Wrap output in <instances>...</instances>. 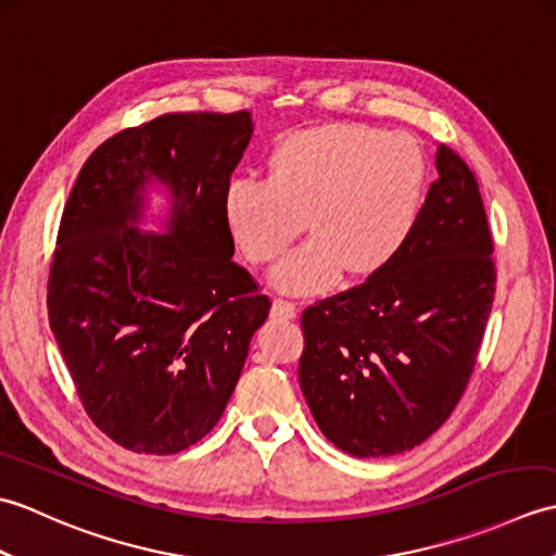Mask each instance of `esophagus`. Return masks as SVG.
<instances>
[{
  "label": "esophagus",
  "mask_w": 556,
  "mask_h": 556,
  "mask_svg": "<svg viewBox=\"0 0 556 556\" xmlns=\"http://www.w3.org/2000/svg\"><path fill=\"white\" fill-rule=\"evenodd\" d=\"M271 315H275V317H281V320H293V317L299 315V311H296V303L285 301V299H277L275 303H271Z\"/></svg>",
  "instance_id": "34e87169"
}]
</instances>
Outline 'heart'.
I'll return each instance as SVG.
<instances>
[{"instance_id": "b5f03b06", "label": "heart", "mask_w": 556, "mask_h": 556, "mask_svg": "<svg viewBox=\"0 0 556 556\" xmlns=\"http://www.w3.org/2000/svg\"><path fill=\"white\" fill-rule=\"evenodd\" d=\"M425 160L404 134L337 124L287 136L269 157L267 179H236L224 219L253 265H269L299 239L271 285L320 293L346 279L380 275L401 253L418 215Z\"/></svg>"}]
</instances>
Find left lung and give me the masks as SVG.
Segmentation results:
<instances>
[{"label":"left lung","mask_w":556,"mask_h":556,"mask_svg":"<svg viewBox=\"0 0 556 556\" xmlns=\"http://www.w3.org/2000/svg\"><path fill=\"white\" fill-rule=\"evenodd\" d=\"M401 253L301 315L299 382L317 428L358 458L394 456L442 428L473 375L497 267L476 174L452 148Z\"/></svg>","instance_id":"8db88e82"}]
</instances>
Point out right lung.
I'll return each mask as SVG.
<instances>
[{"mask_svg":"<svg viewBox=\"0 0 556 556\" xmlns=\"http://www.w3.org/2000/svg\"><path fill=\"white\" fill-rule=\"evenodd\" d=\"M251 112L164 114L83 164L59 222L47 315L76 394L136 454H179L222 418L271 303L236 265L224 193ZM173 193L169 235H140L148 182Z\"/></svg>","mask_w":556,"mask_h":556,"instance_id":"right-lung-1","label":"right lung"}]
</instances>
